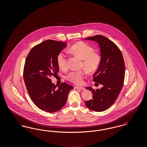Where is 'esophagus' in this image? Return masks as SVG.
<instances>
[{"label": "esophagus", "mask_w": 147, "mask_h": 147, "mask_svg": "<svg viewBox=\"0 0 147 147\" xmlns=\"http://www.w3.org/2000/svg\"><path fill=\"white\" fill-rule=\"evenodd\" d=\"M75 88L77 89L82 90H85V88H84V87H82V86H76Z\"/></svg>", "instance_id": "esophagus-1"}]
</instances>
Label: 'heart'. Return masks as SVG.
<instances>
[{"label":"heart","instance_id":"heart-1","mask_svg":"<svg viewBox=\"0 0 147 147\" xmlns=\"http://www.w3.org/2000/svg\"><path fill=\"white\" fill-rule=\"evenodd\" d=\"M68 52L83 60L82 66L89 73L95 71L100 65V57L98 53L94 52L92 47L84 42H77L74 44L68 49ZM57 61L60 69H67L68 57L64 52H61L58 54ZM85 75L84 70L71 71L67 75V79L74 84L79 85L82 84Z\"/></svg>","mask_w":147,"mask_h":147}]
</instances>
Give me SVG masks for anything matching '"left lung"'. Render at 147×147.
Instances as JSON below:
<instances>
[{"label":"left lung","mask_w":147,"mask_h":147,"mask_svg":"<svg viewBox=\"0 0 147 147\" xmlns=\"http://www.w3.org/2000/svg\"><path fill=\"white\" fill-rule=\"evenodd\" d=\"M85 40L94 41L99 45L101 61L93 75V81L102 85L100 89L86 88L92 92L93 98L86 101L85 105L91 110L101 112L113 104L122 90L125 75V62L119 47L105 36L96 35Z\"/></svg>","instance_id":"obj_1"}]
</instances>
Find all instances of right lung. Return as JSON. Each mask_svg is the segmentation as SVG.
Instances as JSON below:
<instances>
[{"instance_id":"add662e5","label":"right lung","mask_w":147,"mask_h":147,"mask_svg":"<svg viewBox=\"0 0 147 147\" xmlns=\"http://www.w3.org/2000/svg\"><path fill=\"white\" fill-rule=\"evenodd\" d=\"M67 46L58 41H45L31 49L25 61L23 77L29 96L37 107L46 112L61 109L73 89L65 83L57 89L49 79L59 71L57 56Z\"/></svg>"}]
</instances>
